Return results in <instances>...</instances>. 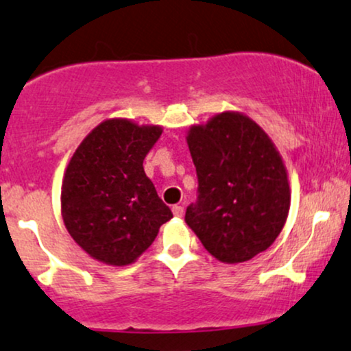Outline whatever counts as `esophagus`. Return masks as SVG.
I'll return each instance as SVG.
<instances>
[{"mask_svg": "<svg viewBox=\"0 0 351 351\" xmlns=\"http://www.w3.org/2000/svg\"><path fill=\"white\" fill-rule=\"evenodd\" d=\"M172 213H174V217H182L184 207H180V205H174V207H172Z\"/></svg>", "mask_w": 351, "mask_h": 351, "instance_id": "obj_1", "label": "esophagus"}]
</instances>
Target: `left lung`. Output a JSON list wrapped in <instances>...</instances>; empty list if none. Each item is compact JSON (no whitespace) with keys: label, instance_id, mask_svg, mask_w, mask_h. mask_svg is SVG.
I'll return each mask as SVG.
<instances>
[{"label":"left lung","instance_id":"left-lung-1","mask_svg":"<svg viewBox=\"0 0 351 351\" xmlns=\"http://www.w3.org/2000/svg\"><path fill=\"white\" fill-rule=\"evenodd\" d=\"M199 195L185 223L218 261L243 263L273 245L286 223L291 189L284 162L263 128L238 111L189 130Z\"/></svg>","mask_w":351,"mask_h":351}]
</instances>
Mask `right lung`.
<instances>
[{
    "mask_svg": "<svg viewBox=\"0 0 351 351\" xmlns=\"http://www.w3.org/2000/svg\"><path fill=\"white\" fill-rule=\"evenodd\" d=\"M160 133V126L106 119L73 152L62 182V217L93 259L131 265L172 218L143 167Z\"/></svg>",
    "mask_w": 351,
    "mask_h": 351,
    "instance_id": "add662e5",
    "label": "right lung"
}]
</instances>
